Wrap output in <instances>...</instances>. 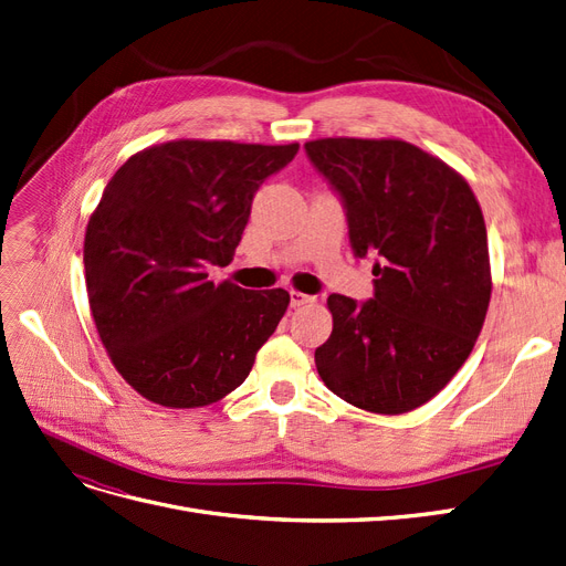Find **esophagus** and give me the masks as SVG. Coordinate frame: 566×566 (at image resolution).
Instances as JSON below:
<instances>
[{
  "label": "esophagus",
  "instance_id": "obj_1",
  "mask_svg": "<svg viewBox=\"0 0 566 566\" xmlns=\"http://www.w3.org/2000/svg\"><path fill=\"white\" fill-rule=\"evenodd\" d=\"M314 302H316L314 295L300 293V290H290V304L293 306H304V304H314Z\"/></svg>",
  "mask_w": 566,
  "mask_h": 566
}]
</instances>
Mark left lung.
<instances>
[{"mask_svg": "<svg viewBox=\"0 0 566 566\" xmlns=\"http://www.w3.org/2000/svg\"><path fill=\"white\" fill-rule=\"evenodd\" d=\"M345 200L358 256L378 254L375 297L331 295L321 380L368 413L420 408L451 382L482 333L491 262L482 208L451 165L401 139L304 144Z\"/></svg>", "mask_w": 566, "mask_h": 566, "instance_id": "obj_1", "label": "left lung"}]
</instances>
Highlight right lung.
<instances>
[{
  "instance_id": "right-lung-1",
  "label": "right lung",
  "mask_w": 566,
  "mask_h": 566,
  "mask_svg": "<svg viewBox=\"0 0 566 566\" xmlns=\"http://www.w3.org/2000/svg\"><path fill=\"white\" fill-rule=\"evenodd\" d=\"M297 148L177 139L111 177L84 233V281L101 345L144 399L200 408L245 382L290 295L208 271L231 264L254 191Z\"/></svg>"
}]
</instances>
